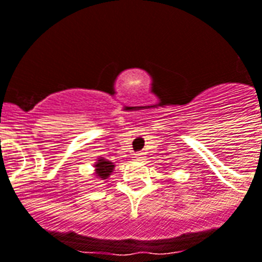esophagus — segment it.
<instances>
[{"label":"esophagus","instance_id":"esophagus-1","mask_svg":"<svg viewBox=\"0 0 262 262\" xmlns=\"http://www.w3.org/2000/svg\"><path fill=\"white\" fill-rule=\"evenodd\" d=\"M135 158H136V159H143L144 157H143V152H136Z\"/></svg>","mask_w":262,"mask_h":262}]
</instances>
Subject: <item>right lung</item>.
Segmentation results:
<instances>
[{
  "label": "right lung",
  "instance_id": "add662e5",
  "mask_svg": "<svg viewBox=\"0 0 262 262\" xmlns=\"http://www.w3.org/2000/svg\"><path fill=\"white\" fill-rule=\"evenodd\" d=\"M114 165L110 161L105 159H99V162L96 163V174L99 176L100 179L104 180L110 176V173H113Z\"/></svg>",
  "mask_w": 262,
  "mask_h": 262
}]
</instances>
